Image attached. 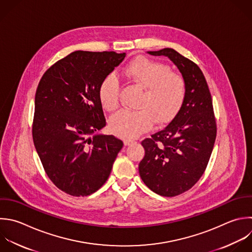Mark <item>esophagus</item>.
Wrapping results in <instances>:
<instances>
[{"label":"esophagus","mask_w":252,"mask_h":252,"mask_svg":"<svg viewBox=\"0 0 252 252\" xmlns=\"http://www.w3.org/2000/svg\"><path fill=\"white\" fill-rule=\"evenodd\" d=\"M123 142H124V145H125V146H129V145L133 144L135 141H133V140H130V139H125Z\"/></svg>","instance_id":"34e87169"}]
</instances>
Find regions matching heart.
<instances>
[{
  "instance_id": "obj_1",
  "label": "heart",
  "mask_w": 252,
  "mask_h": 252,
  "mask_svg": "<svg viewBox=\"0 0 252 252\" xmlns=\"http://www.w3.org/2000/svg\"><path fill=\"white\" fill-rule=\"evenodd\" d=\"M124 75L132 83L144 89L139 110H121L110 119L111 132L121 138L133 139L150 130L156 121L158 124L169 121L181 107L186 85L181 75L170 72L164 64L137 57L125 69ZM102 107L115 110L120 102V84L115 75H107L98 88Z\"/></svg>"
}]
</instances>
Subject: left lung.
Segmentation results:
<instances>
[{
    "mask_svg": "<svg viewBox=\"0 0 252 252\" xmlns=\"http://www.w3.org/2000/svg\"><path fill=\"white\" fill-rule=\"evenodd\" d=\"M148 53L169 58L186 85L183 103L172 121L142 141L145 157L139 163L140 176L152 191L173 197L189 190L207 167L217 135L213 101L194 62L172 48Z\"/></svg>",
    "mask_w": 252,
    "mask_h": 252,
    "instance_id": "obj_1",
    "label": "left lung"
}]
</instances>
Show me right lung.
<instances>
[{"instance_id":"1","label":"right lung","mask_w":252,"mask_h":252,"mask_svg":"<svg viewBox=\"0 0 252 252\" xmlns=\"http://www.w3.org/2000/svg\"><path fill=\"white\" fill-rule=\"evenodd\" d=\"M125 56L75 51L52 65L38 84L33 143L50 180L69 195L97 191L123 147L113 135L96 132L106 125L99 85Z\"/></svg>"}]
</instances>
